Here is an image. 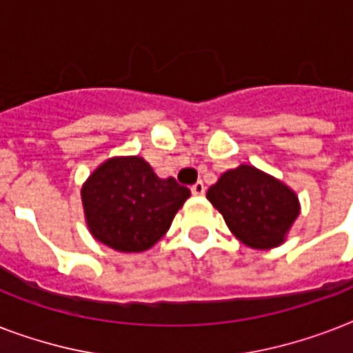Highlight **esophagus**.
Wrapping results in <instances>:
<instances>
[{
  "mask_svg": "<svg viewBox=\"0 0 353 353\" xmlns=\"http://www.w3.org/2000/svg\"><path fill=\"white\" fill-rule=\"evenodd\" d=\"M190 190H192L194 196H203V194H205V185L201 181L194 183L192 187H190Z\"/></svg>",
  "mask_w": 353,
  "mask_h": 353,
  "instance_id": "obj_1",
  "label": "esophagus"
}]
</instances>
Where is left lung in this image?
Instances as JSON below:
<instances>
[{
	"mask_svg": "<svg viewBox=\"0 0 353 353\" xmlns=\"http://www.w3.org/2000/svg\"><path fill=\"white\" fill-rule=\"evenodd\" d=\"M207 199L220 210L232 234L252 249L284 243L301 212L299 198L288 185L251 165L221 174L207 190Z\"/></svg>",
	"mask_w": 353,
	"mask_h": 353,
	"instance_id": "obj_1",
	"label": "left lung"
}]
</instances>
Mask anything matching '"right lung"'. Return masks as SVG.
<instances>
[{
    "instance_id": "right-lung-1",
    "label": "right lung",
    "mask_w": 353,
    "mask_h": 353,
    "mask_svg": "<svg viewBox=\"0 0 353 353\" xmlns=\"http://www.w3.org/2000/svg\"><path fill=\"white\" fill-rule=\"evenodd\" d=\"M85 223L95 240L121 252H143L170 229L190 190L161 179L139 155L112 157L82 187Z\"/></svg>"
}]
</instances>
